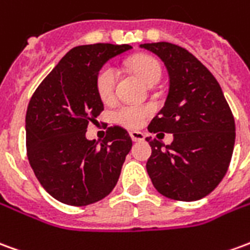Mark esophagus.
Segmentation results:
<instances>
[{
    "mask_svg": "<svg viewBox=\"0 0 250 250\" xmlns=\"http://www.w3.org/2000/svg\"><path fill=\"white\" fill-rule=\"evenodd\" d=\"M130 137L134 142H141V141L145 139L143 132H139V131H132V132H130Z\"/></svg>",
    "mask_w": 250,
    "mask_h": 250,
    "instance_id": "obj_1",
    "label": "esophagus"
}]
</instances>
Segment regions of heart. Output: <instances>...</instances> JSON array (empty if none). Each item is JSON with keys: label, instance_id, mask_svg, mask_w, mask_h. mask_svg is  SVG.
I'll return each instance as SVG.
<instances>
[{"label": "heart", "instance_id": "1", "mask_svg": "<svg viewBox=\"0 0 250 250\" xmlns=\"http://www.w3.org/2000/svg\"><path fill=\"white\" fill-rule=\"evenodd\" d=\"M130 69L143 83L154 85L161 78V66L150 55H137L128 61ZM118 81V71L111 63L101 66L96 74V90L103 101L112 100ZM153 115V108L145 104H120L115 108V120L127 128H139Z\"/></svg>", "mask_w": 250, "mask_h": 250}]
</instances>
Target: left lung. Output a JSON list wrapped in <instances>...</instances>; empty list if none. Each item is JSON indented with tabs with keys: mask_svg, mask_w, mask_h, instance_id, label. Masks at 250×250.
I'll return each mask as SVG.
<instances>
[{
	"mask_svg": "<svg viewBox=\"0 0 250 250\" xmlns=\"http://www.w3.org/2000/svg\"><path fill=\"white\" fill-rule=\"evenodd\" d=\"M141 47L157 54L169 73L165 107L147 127L170 132L173 142L149 139L146 169L161 195L193 202L215 189L228 172L235 141L234 116L219 83L191 52L167 42Z\"/></svg>",
	"mask_w": 250,
	"mask_h": 250,
	"instance_id": "obj_1",
	"label": "left lung"
}]
</instances>
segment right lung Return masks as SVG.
<instances>
[{
    "instance_id": "add662e5",
    "label": "right lung",
    "mask_w": 250,
    "mask_h": 250,
    "mask_svg": "<svg viewBox=\"0 0 250 250\" xmlns=\"http://www.w3.org/2000/svg\"><path fill=\"white\" fill-rule=\"evenodd\" d=\"M130 44L74 47L40 83L25 115L27 155L36 179L52 198L89 206L109 195L132 146L120 125L107 128L100 146L85 138L89 123L104 111L96 74Z\"/></svg>"
}]
</instances>
